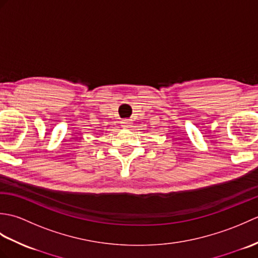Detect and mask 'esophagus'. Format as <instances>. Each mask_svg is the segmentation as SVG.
<instances>
[{
	"label": "esophagus",
	"mask_w": 258,
	"mask_h": 258,
	"mask_svg": "<svg viewBox=\"0 0 258 258\" xmlns=\"http://www.w3.org/2000/svg\"><path fill=\"white\" fill-rule=\"evenodd\" d=\"M120 124H122L123 127H128L131 122H130L128 119H124V120H122V122H120Z\"/></svg>",
	"instance_id": "34e87169"
}]
</instances>
